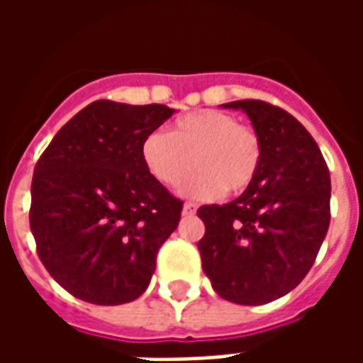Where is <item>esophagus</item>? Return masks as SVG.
Returning <instances> with one entry per match:
<instances>
[{
	"label": "esophagus",
	"mask_w": 363,
	"mask_h": 363,
	"mask_svg": "<svg viewBox=\"0 0 363 363\" xmlns=\"http://www.w3.org/2000/svg\"><path fill=\"white\" fill-rule=\"evenodd\" d=\"M196 208L198 206L194 204V202H184V206H182V213H184V216H194V213H196Z\"/></svg>",
	"instance_id": "obj_1"
}]
</instances>
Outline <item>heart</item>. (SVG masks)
I'll use <instances>...</instances> for the list:
<instances>
[{
    "label": "heart",
    "instance_id": "heart-1",
    "mask_svg": "<svg viewBox=\"0 0 363 363\" xmlns=\"http://www.w3.org/2000/svg\"><path fill=\"white\" fill-rule=\"evenodd\" d=\"M142 157L151 177L173 189L190 177L182 192L212 200L241 194L257 179L262 143L257 130L239 124L223 111H194L179 116L165 132H151L142 143Z\"/></svg>",
    "mask_w": 363,
    "mask_h": 363
}]
</instances>
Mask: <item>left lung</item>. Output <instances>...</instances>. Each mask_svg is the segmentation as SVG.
Returning a JSON list of instances; mask_svg holds the SVG:
<instances>
[{"mask_svg": "<svg viewBox=\"0 0 363 363\" xmlns=\"http://www.w3.org/2000/svg\"><path fill=\"white\" fill-rule=\"evenodd\" d=\"M223 106L247 112L262 159L241 196L200 206L206 233L198 251L218 296L262 305L286 296L311 270L330 223V174L319 145L289 112L255 99Z\"/></svg>", "mask_w": 363, "mask_h": 363, "instance_id": "1", "label": "left lung"}]
</instances>
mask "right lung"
Masks as SVG:
<instances>
[{"instance_id": "obj_1", "label": "right lung", "mask_w": 363, "mask_h": 363, "mask_svg": "<svg viewBox=\"0 0 363 363\" xmlns=\"http://www.w3.org/2000/svg\"><path fill=\"white\" fill-rule=\"evenodd\" d=\"M173 112L165 104L95 101L38 159L28 212L36 252L77 299L128 303L150 286L182 202L145 169L142 143Z\"/></svg>"}]
</instances>
